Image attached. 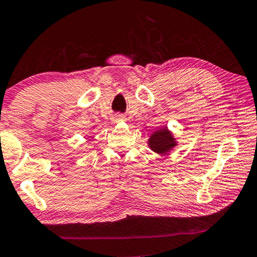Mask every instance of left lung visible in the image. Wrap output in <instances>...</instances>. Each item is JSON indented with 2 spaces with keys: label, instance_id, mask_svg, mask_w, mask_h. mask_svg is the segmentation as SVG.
<instances>
[{
  "label": "left lung",
  "instance_id": "8db88e82",
  "mask_svg": "<svg viewBox=\"0 0 257 257\" xmlns=\"http://www.w3.org/2000/svg\"><path fill=\"white\" fill-rule=\"evenodd\" d=\"M148 142H149V147L151 150L161 155L169 153L172 148L177 146L175 137L172 136V134L169 132L166 127L155 132L150 136Z\"/></svg>",
  "mask_w": 257,
  "mask_h": 257
}]
</instances>
